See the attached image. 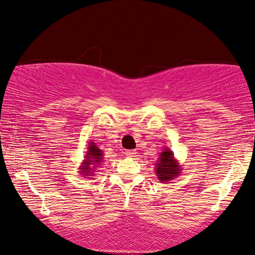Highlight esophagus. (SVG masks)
Returning a JSON list of instances; mask_svg holds the SVG:
<instances>
[{
    "label": "esophagus",
    "mask_w": 255,
    "mask_h": 255,
    "mask_svg": "<svg viewBox=\"0 0 255 255\" xmlns=\"http://www.w3.org/2000/svg\"><path fill=\"white\" fill-rule=\"evenodd\" d=\"M135 154H136L135 149H130V150H127V152H125V155H127L128 157H133V156H135Z\"/></svg>",
    "instance_id": "34e87169"
}]
</instances>
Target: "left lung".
Returning a JSON list of instances; mask_svg holds the SVG:
<instances>
[{
  "label": "left lung",
  "instance_id": "8db88e82",
  "mask_svg": "<svg viewBox=\"0 0 255 255\" xmlns=\"http://www.w3.org/2000/svg\"><path fill=\"white\" fill-rule=\"evenodd\" d=\"M182 165L173 156L172 150L169 147H164L158 155V160L155 163V172L161 183H167L180 175Z\"/></svg>",
  "mask_w": 255,
  "mask_h": 255
}]
</instances>
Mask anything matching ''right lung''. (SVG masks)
<instances>
[{"label":"right lung","instance_id":"add662e5","mask_svg":"<svg viewBox=\"0 0 255 255\" xmlns=\"http://www.w3.org/2000/svg\"><path fill=\"white\" fill-rule=\"evenodd\" d=\"M103 161V150L99 148L97 143L91 141L88 143L86 155L84 156L82 165L78 168L79 173L85 178H90L97 171V168Z\"/></svg>","mask_w":255,"mask_h":255}]
</instances>
